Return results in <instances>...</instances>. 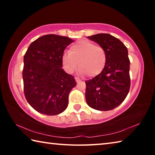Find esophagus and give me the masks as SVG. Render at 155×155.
<instances>
[{
	"instance_id": "1",
	"label": "esophagus",
	"mask_w": 155,
	"mask_h": 155,
	"mask_svg": "<svg viewBox=\"0 0 155 155\" xmlns=\"http://www.w3.org/2000/svg\"><path fill=\"white\" fill-rule=\"evenodd\" d=\"M74 78H75V81H76V82H77V83L80 82V81H81L80 78H78V77H75Z\"/></svg>"
}]
</instances>
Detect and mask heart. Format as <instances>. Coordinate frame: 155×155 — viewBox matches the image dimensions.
Instances as JSON below:
<instances>
[{"instance_id": "1", "label": "heart", "mask_w": 155, "mask_h": 155, "mask_svg": "<svg viewBox=\"0 0 155 155\" xmlns=\"http://www.w3.org/2000/svg\"><path fill=\"white\" fill-rule=\"evenodd\" d=\"M107 52L103 46L91 41H78L70 47L68 52L62 57V64L65 71L74 72L78 67L81 75L94 77L101 74L107 64Z\"/></svg>"}]
</instances>
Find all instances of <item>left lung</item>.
<instances>
[{
	"mask_svg": "<svg viewBox=\"0 0 155 155\" xmlns=\"http://www.w3.org/2000/svg\"><path fill=\"white\" fill-rule=\"evenodd\" d=\"M107 52V64L101 74L85 81V99L98 111H109L119 106L127 96L130 86L128 50L118 39L107 33L89 36Z\"/></svg>",
	"mask_w": 155,
	"mask_h": 155,
	"instance_id": "left-lung-1",
	"label": "left lung"
}]
</instances>
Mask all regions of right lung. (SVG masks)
<instances>
[{"instance_id": "1", "label": "right lung", "mask_w": 155, "mask_h": 155, "mask_svg": "<svg viewBox=\"0 0 155 155\" xmlns=\"http://www.w3.org/2000/svg\"><path fill=\"white\" fill-rule=\"evenodd\" d=\"M73 42L68 37L49 34L33 41L24 56L22 78L28 104L40 114L54 115L68 107V95L77 83L62 69V57Z\"/></svg>"}]
</instances>
